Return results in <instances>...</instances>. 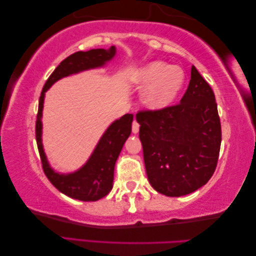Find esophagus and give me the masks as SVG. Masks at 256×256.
I'll return each instance as SVG.
<instances>
[{
  "instance_id": "1",
  "label": "esophagus",
  "mask_w": 256,
  "mask_h": 256,
  "mask_svg": "<svg viewBox=\"0 0 256 256\" xmlns=\"http://www.w3.org/2000/svg\"><path fill=\"white\" fill-rule=\"evenodd\" d=\"M138 132H139V124L136 120H134V122H132V132L138 134Z\"/></svg>"
}]
</instances>
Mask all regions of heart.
Returning <instances> with one entry per match:
<instances>
[{"instance_id": "heart-1", "label": "heart", "mask_w": 256, "mask_h": 256, "mask_svg": "<svg viewBox=\"0 0 256 256\" xmlns=\"http://www.w3.org/2000/svg\"><path fill=\"white\" fill-rule=\"evenodd\" d=\"M186 75L179 66L162 60L146 65L134 74V82L146 87L142 102L150 109H162L174 102L184 85Z\"/></svg>"}]
</instances>
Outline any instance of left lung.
I'll return each mask as SVG.
<instances>
[{"instance_id":"obj_1","label":"left lung","mask_w":256,"mask_h":256,"mask_svg":"<svg viewBox=\"0 0 256 256\" xmlns=\"http://www.w3.org/2000/svg\"><path fill=\"white\" fill-rule=\"evenodd\" d=\"M148 180L166 196H182L204 186L214 172L221 124L212 88L194 66L180 104L136 114Z\"/></svg>"}]
</instances>
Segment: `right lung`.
I'll return each mask as SVG.
<instances>
[{
  "mask_svg": "<svg viewBox=\"0 0 256 256\" xmlns=\"http://www.w3.org/2000/svg\"><path fill=\"white\" fill-rule=\"evenodd\" d=\"M116 55V48L76 52L56 67L46 80L40 92L38 112L36 118V142L40 151L44 174L57 190L65 196L80 201H97L107 196L112 189L114 169L119 154L132 132V114H126L114 120L104 132L87 162L70 174H60L50 166L42 142V114H43L45 92L60 78L77 72L98 68L106 65Z\"/></svg>",
  "mask_w": 256,
  "mask_h": 256,
  "instance_id": "1",
  "label": "right lung"
}]
</instances>
